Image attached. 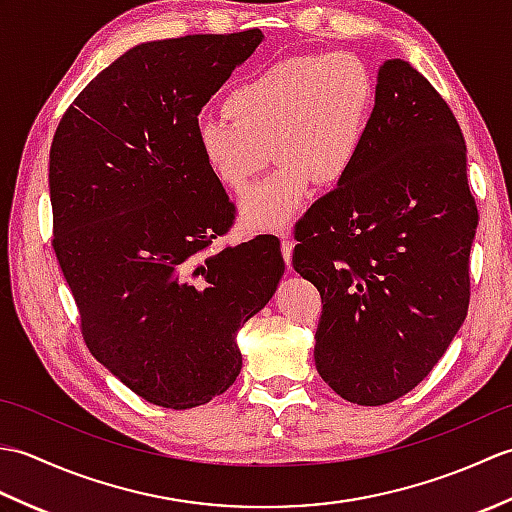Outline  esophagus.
<instances>
[{"label":"esophagus","mask_w":512,"mask_h":512,"mask_svg":"<svg viewBox=\"0 0 512 512\" xmlns=\"http://www.w3.org/2000/svg\"><path fill=\"white\" fill-rule=\"evenodd\" d=\"M281 237H284V242H281V255H284L286 266L290 268V262H292V242H290V237L286 233V228H284V231H281Z\"/></svg>","instance_id":"esophagus-1"}]
</instances>
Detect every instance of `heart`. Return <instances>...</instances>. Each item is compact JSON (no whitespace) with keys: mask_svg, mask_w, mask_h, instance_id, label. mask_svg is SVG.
<instances>
[{"mask_svg":"<svg viewBox=\"0 0 512 512\" xmlns=\"http://www.w3.org/2000/svg\"><path fill=\"white\" fill-rule=\"evenodd\" d=\"M374 107V74L356 54H297L237 83L226 114L202 116L195 138L215 180L237 195L273 156L281 162L244 200L242 215L255 228L284 231L312 182L330 189L352 176Z\"/></svg>","mask_w":512,"mask_h":512,"instance_id":"heart-1","label":"heart"}]
</instances>
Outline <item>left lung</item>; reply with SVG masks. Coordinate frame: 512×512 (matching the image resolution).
Returning <instances> with one entry per match:
<instances>
[{"label":"left lung","mask_w":512,"mask_h":512,"mask_svg":"<svg viewBox=\"0 0 512 512\" xmlns=\"http://www.w3.org/2000/svg\"><path fill=\"white\" fill-rule=\"evenodd\" d=\"M475 228L451 107L385 61L361 160L295 226L292 266L323 303L314 363L336 394L378 407L427 378L469 310Z\"/></svg>","instance_id":"left-lung-1"}]
</instances>
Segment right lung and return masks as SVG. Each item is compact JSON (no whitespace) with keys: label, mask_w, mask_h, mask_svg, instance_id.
Here are the masks:
<instances>
[{"label":"right lung","mask_w":512,"mask_h":512,"mask_svg":"<svg viewBox=\"0 0 512 512\" xmlns=\"http://www.w3.org/2000/svg\"><path fill=\"white\" fill-rule=\"evenodd\" d=\"M262 39L140 43L85 85L52 138V246L83 341L158 407H198L235 383V332L286 268L275 235L213 248L235 204L195 138L202 107Z\"/></svg>","instance_id":"add662e5"}]
</instances>
